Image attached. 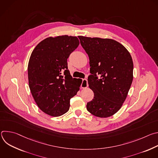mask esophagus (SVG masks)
Returning <instances> with one entry per match:
<instances>
[{"instance_id":"1","label":"esophagus","mask_w":158,"mask_h":158,"mask_svg":"<svg viewBox=\"0 0 158 158\" xmlns=\"http://www.w3.org/2000/svg\"><path fill=\"white\" fill-rule=\"evenodd\" d=\"M88 86V83H87V80L86 79H83L82 81V84L81 85V87L83 89L86 88Z\"/></svg>"}]
</instances>
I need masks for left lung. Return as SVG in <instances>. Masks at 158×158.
I'll return each instance as SVG.
<instances>
[{"label":"left lung","mask_w":158,"mask_h":158,"mask_svg":"<svg viewBox=\"0 0 158 158\" xmlns=\"http://www.w3.org/2000/svg\"><path fill=\"white\" fill-rule=\"evenodd\" d=\"M88 54L89 87L93 99L87 110L99 118L114 115L124 102L133 79V62L130 53L121 44L110 39L78 36Z\"/></svg>","instance_id":"8db88e82"}]
</instances>
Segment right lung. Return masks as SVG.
I'll use <instances>...</instances> for the list:
<instances>
[{"label":"right lung","instance_id":"right-lung-1","mask_svg":"<svg viewBox=\"0 0 158 158\" xmlns=\"http://www.w3.org/2000/svg\"><path fill=\"white\" fill-rule=\"evenodd\" d=\"M79 44L77 37H48L33 50L28 64L29 85L39 109L51 116L69 110L70 99L79 90L82 79L73 78L67 59Z\"/></svg>","mask_w":158,"mask_h":158}]
</instances>
